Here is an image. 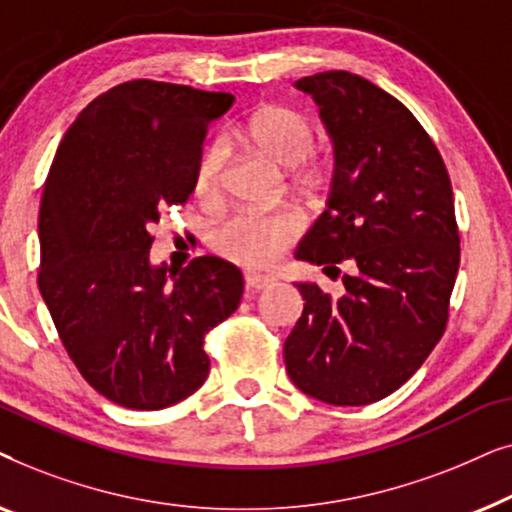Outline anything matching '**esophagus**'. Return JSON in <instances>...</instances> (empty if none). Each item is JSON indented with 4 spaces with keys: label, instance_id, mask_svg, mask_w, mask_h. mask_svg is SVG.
Listing matches in <instances>:
<instances>
[{
    "label": "esophagus",
    "instance_id": "esophagus-1",
    "mask_svg": "<svg viewBox=\"0 0 512 512\" xmlns=\"http://www.w3.org/2000/svg\"><path fill=\"white\" fill-rule=\"evenodd\" d=\"M275 284V277L272 275H261V272H244V286L247 291H261L268 289V286Z\"/></svg>",
    "mask_w": 512,
    "mask_h": 512
}]
</instances>
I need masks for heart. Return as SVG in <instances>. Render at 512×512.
I'll return each instance as SVG.
<instances>
[{
    "label": "heart",
    "mask_w": 512,
    "mask_h": 512,
    "mask_svg": "<svg viewBox=\"0 0 512 512\" xmlns=\"http://www.w3.org/2000/svg\"><path fill=\"white\" fill-rule=\"evenodd\" d=\"M240 142L279 167H286V177L296 193L314 195L324 184L326 170L312 156L314 128L300 111L284 104H263L244 118L230 132ZM226 153L219 142L202 146L195 163V195L205 202H214L221 193ZM298 235V219L291 212H240L221 223L214 244L228 261L263 268L270 265Z\"/></svg>",
    "instance_id": "1"
}]
</instances>
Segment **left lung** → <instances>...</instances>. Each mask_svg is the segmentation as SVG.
I'll use <instances>...</instances> for the list:
<instances>
[{
  "label": "left lung",
  "instance_id": "left-lung-1",
  "mask_svg": "<svg viewBox=\"0 0 512 512\" xmlns=\"http://www.w3.org/2000/svg\"><path fill=\"white\" fill-rule=\"evenodd\" d=\"M333 139L326 212L296 251L342 275L340 298L296 284L305 300L284 342L303 394L368 405L417 373L443 338L459 270L447 167L412 111L363 76L333 69L296 81Z\"/></svg>",
  "mask_w": 512,
  "mask_h": 512
}]
</instances>
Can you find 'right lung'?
<instances>
[{"instance_id":"add662e5","label":"right lung","mask_w":512,"mask_h":512,"mask_svg":"<svg viewBox=\"0 0 512 512\" xmlns=\"http://www.w3.org/2000/svg\"><path fill=\"white\" fill-rule=\"evenodd\" d=\"M235 97L137 79L95 97L62 137L39 209V291L90 387L130 410L191 396L205 335L240 305L233 263L151 265L153 223L193 193L209 123Z\"/></svg>"}]
</instances>
